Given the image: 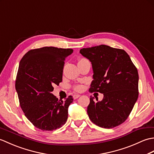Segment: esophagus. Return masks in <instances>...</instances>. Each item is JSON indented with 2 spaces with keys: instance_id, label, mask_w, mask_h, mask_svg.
I'll return each instance as SVG.
<instances>
[{
  "instance_id": "obj_1",
  "label": "esophagus",
  "mask_w": 154,
  "mask_h": 154,
  "mask_svg": "<svg viewBox=\"0 0 154 154\" xmlns=\"http://www.w3.org/2000/svg\"><path fill=\"white\" fill-rule=\"evenodd\" d=\"M80 96H81V95H79V94H73V99H78V98H79Z\"/></svg>"
}]
</instances>
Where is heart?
<instances>
[{
    "mask_svg": "<svg viewBox=\"0 0 154 154\" xmlns=\"http://www.w3.org/2000/svg\"><path fill=\"white\" fill-rule=\"evenodd\" d=\"M75 90L77 91H81V90H82L83 87H81V86H80V85H78V86H76V87H75Z\"/></svg>",
    "mask_w": 154,
    "mask_h": 154,
    "instance_id": "heart-1",
    "label": "heart"
}]
</instances>
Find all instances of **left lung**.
<instances>
[{
    "label": "left lung",
    "instance_id": "8db88e82",
    "mask_svg": "<svg viewBox=\"0 0 154 154\" xmlns=\"http://www.w3.org/2000/svg\"><path fill=\"white\" fill-rule=\"evenodd\" d=\"M80 54L92 65L90 92L103 93L101 101L90 97L87 114L96 125L112 128L125 121L138 97V73L126 52L106 45L83 48ZM97 100V99H96Z\"/></svg>",
    "mask_w": 154,
    "mask_h": 154
}]
</instances>
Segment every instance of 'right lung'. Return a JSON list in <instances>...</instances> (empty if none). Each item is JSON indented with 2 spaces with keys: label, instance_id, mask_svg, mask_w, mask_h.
<instances>
[{
  "label": "right lung",
  "instance_id": "1",
  "mask_svg": "<svg viewBox=\"0 0 154 154\" xmlns=\"http://www.w3.org/2000/svg\"><path fill=\"white\" fill-rule=\"evenodd\" d=\"M72 49L44 47L28 51L20 61L15 87L26 117L42 130L60 128L66 122L68 107L73 101H64L51 93L62 81L65 59Z\"/></svg>",
  "mask_w": 154,
  "mask_h": 154
}]
</instances>
